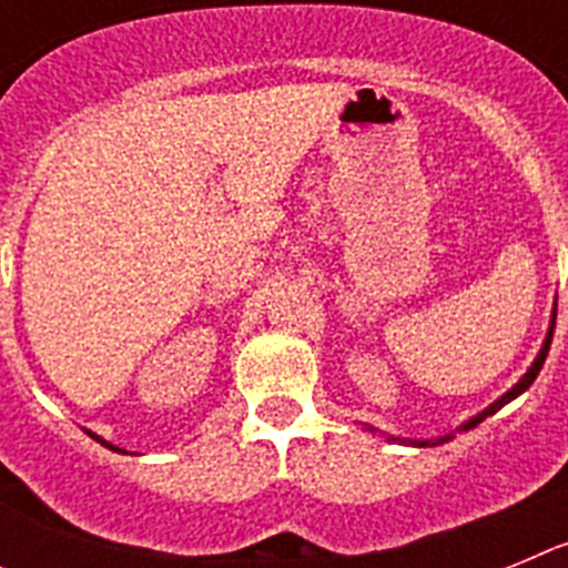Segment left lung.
I'll return each mask as SVG.
<instances>
[{"label": "left lung", "instance_id": "left-lung-1", "mask_svg": "<svg viewBox=\"0 0 568 568\" xmlns=\"http://www.w3.org/2000/svg\"><path fill=\"white\" fill-rule=\"evenodd\" d=\"M555 318H558V301H555V307H551L549 329H546V338H544V344H540V353L535 355V361H531L529 369H526V373L520 375L518 384L511 386V389H506V393L500 395L498 400H491V404L486 406L484 413L471 415V418L466 420V424H460V426H458V433H466V429H475V426H478L480 420L489 418V415H495V413H498V409H504V406L509 404V400H515V398H518V395H524L526 389H529L531 381L538 378V373H540V366H544L546 355H549L551 335H555ZM364 426H366V433H381V429H375V426H369V424H364ZM386 440H395V444H406V446H440V444H446V440H453V433H449V435H440V438H426V440H415V438H395V435H386Z\"/></svg>", "mask_w": 568, "mask_h": 568}]
</instances>
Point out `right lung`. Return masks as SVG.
<instances>
[{
	"label": "right lung",
	"mask_w": 568,
	"mask_h": 568,
	"mask_svg": "<svg viewBox=\"0 0 568 568\" xmlns=\"http://www.w3.org/2000/svg\"><path fill=\"white\" fill-rule=\"evenodd\" d=\"M84 433H88V435H90V438H97V440H99V444H102V446H108V449H113V453H124V449H119V446H113V444H110V440L99 438V435H97V433H90V429H84Z\"/></svg>",
	"instance_id": "add662e5"
}]
</instances>
